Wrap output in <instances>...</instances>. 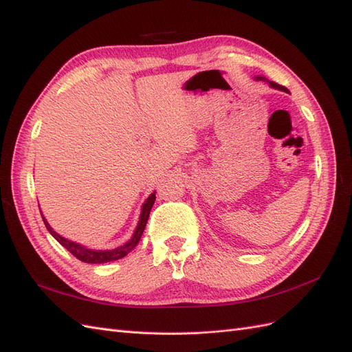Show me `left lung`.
<instances>
[{"instance_id": "1", "label": "left lung", "mask_w": 352, "mask_h": 352, "mask_svg": "<svg viewBox=\"0 0 352 352\" xmlns=\"http://www.w3.org/2000/svg\"><path fill=\"white\" fill-rule=\"evenodd\" d=\"M255 80H264V82H267L269 83V87L270 88H273V89H278V91H283V92H289L287 91L285 87H282V85H279V83H276V82H272V80H267L265 78H263V76H255L254 78Z\"/></svg>"}]
</instances>
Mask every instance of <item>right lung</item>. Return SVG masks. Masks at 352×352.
I'll list each match as a JSON object with an SVG mask.
<instances>
[{
  "instance_id": "add662e5",
  "label": "right lung",
  "mask_w": 352,
  "mask_h": 352,
  "mask_svg": "<svg viewBox=\"0 0 352 352\" xmlns=\"http://www.w3.org/2000/svg\"><path fill=\"white\" fill-rule=\"evenodd\" d=\"M154 201H155V190L150 197L146 198V201L144 202L142 207H141L140 221H138L132 238L127 242H124L123 245H119V247L111 248V250H92V248H88V247H83L82 243H78V242H73V241L63 238L61 235H58V233L54 229L50 226V223L47 221V219L44 216H42V212H41V216H42V220H44V223H45V228L48 229L51 235L54 236L57 239V242H60L67 251H70L78 260H80L83 263H89V264H101V263L120 260L136 247L138 242H140V239L142 236L144 229L146 226V221H148V217H150V211L154 206Z\"/></svg>"
}]
</instances>
